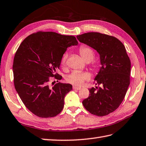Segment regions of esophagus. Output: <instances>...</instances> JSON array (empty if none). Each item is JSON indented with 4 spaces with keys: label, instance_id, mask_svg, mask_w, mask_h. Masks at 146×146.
I'll use <instances>...</instances> for the list:
<instances>
[{
    "label": "esophagus",
    "instance_id": "34e87169",
    "mask_svg": "<svg viewBox=\"0 0 146 146\" xmlns=\"http://www.w3.org/2000/svg\"><path fill=\"white\" fill-rule=\"evenodd\" d=\"M73 89H74V90H80V87H76V86H73Z\"/></svg>",
    "mask_w": 146,
    "mask_h": 146
}]
</instances>
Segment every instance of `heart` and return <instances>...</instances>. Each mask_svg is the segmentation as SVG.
I'll list each match as a JSON object with an SVG mask.
<instances>
[{
  "instance_id": "heart-1",
  "label": "heart",
  "mask_w": 146,
  "mask_h": 146,
  "mask_svg": "<svg viewBox=\"0 0 146 146\" xmlns=\"http://www.w3.org/2000/svg\"><path fill=\"white\" fill-rule=\"evenodd\" d=\"M79 52L80 56L87 62H89L91 60L94 56V52L91 48L86 46H82L79 48ZM68 57L67 53H65L61 59V64L63 66H65L66 64V61ZM94 67H96V65H94ZM90 78V74L88 72H73L67 76L66 77V81L68 83H70L72 85L76 86H80L86 81L89 80Z\"/></svg>"
}]
</instances>
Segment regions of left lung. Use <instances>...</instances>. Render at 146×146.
<instances>
[{
    "instance_id": "8db88e82",
    "label": "left lung",
    "mask_w": 146,
    "mask_h": 146,
    "mask_svg": "<svg viewBox=\"0 0 146 146\" xmlns=\"http://www.w3.org/2000/svg\"><path fill=\"white\" fill-rule=\"evenodd\" d=\"M77 38L98 52L101 65L94 79L98 86L89 89L90 94L82 104L92 114L107 115L117 109L125 98L130 84V59L124 44L114 37L88 32Z\"/></svg>"
}]
</instances>
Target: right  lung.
Listing matches in <instances>:
<instances>
[{"label": "right lung", "mask_w": 146, "mask_h": 146, "mask_svg": "<svg viewBox=\"0 0 146 146\" xmlns=\"http://www.w3.org/2000/svg\"><path fill=\"white\" fill-rule=\"evenodd\" d=\"M77 44L72 35L40 31L29 35L19 47L13 63L15 88L35 115L52 117L62 111L64 98L72 86L59 82L50 86L49 77L62 79L56 72L62 56L68 47Z\"/></svg>", "instance_id": "1"}]
</instances>
